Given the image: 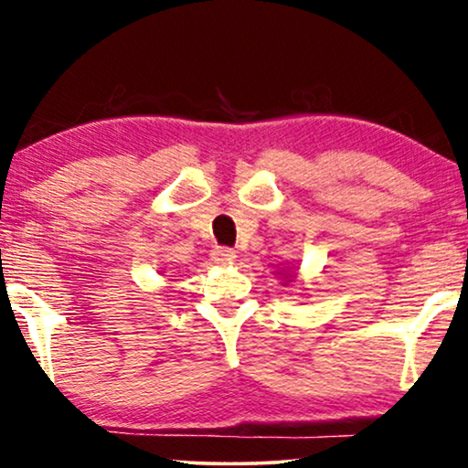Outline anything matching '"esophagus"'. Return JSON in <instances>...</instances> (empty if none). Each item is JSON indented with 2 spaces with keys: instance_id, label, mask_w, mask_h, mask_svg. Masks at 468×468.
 <instances>
[{
  "instance_id": "esophagus-1",
  "label": "esophagus",
  "mask_w": 468,
  "mask_h": 468,
  "mask_svg": "<svg viewBox=\"0 0 468 468\" xmlns=\"http://www.w3.org/2000/svg\"><path fill=\"white\" fill-rule=\"evenodd\" d=\"M210 258H213L215 264L229 266V264H234V261H236V251H234V249H229V247H215L213 253H210Z\"/></svg>"
}]
</instances>
